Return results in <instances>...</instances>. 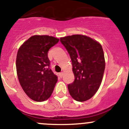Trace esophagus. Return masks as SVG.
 I'll return each instance as SVG.
<instances>
[{"label":"esophagus","mask_w":129,"mask_h":129,"mask_svg":"<svg viewBox=\"0 0 129 129\" xmlns=\"http://www.w3.org/2000/svg\"><path fill=\"white\" fill-rule=\"evenodd\" d=\"M63 75V72H60V73H59V76H60V78H62V76Z\"/></svg>","instance_id":"esophagus-1"}]
</instances>
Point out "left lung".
Here are the masks:
<instances>
[{
	"label": "left lung",
	"mask_w": 129,
	"mask_h": 129,
	"mask_svg": "<svg viewBox=\"0 0 129 129\" xmlns=\"http://www.w3.org/2000/svg\"><path fill=\"white\" fill-rule=\"evenodd\" d=\"M71 58L75 80L68 85L70 95L78 102L94 96L102 81L105 68L101 45L86 35H73L60 39Z\"/></svg>",
	"instance_id": "left-lung-1"
}]
</instances>
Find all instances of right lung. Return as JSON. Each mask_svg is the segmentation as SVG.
<instances>
[{
  "mask_svg": "<svg viewBox=\"0 0 129 129\" xmlns=\"http://www.w3.org/2000/svg\"><path fill=\"white\" fill-rule=\"evenodd\" d=\"M59 41L48 35H34L21 45L17 53L19 83L27 95L34 101L48 99L57 83V76L49 68L48 53Z\"/></svg>",
  "mask_w": 129,
  "mask_h": 129,
  "instance_id": "right-lung-1",
  "label": "right lung"
}]
</instances>
